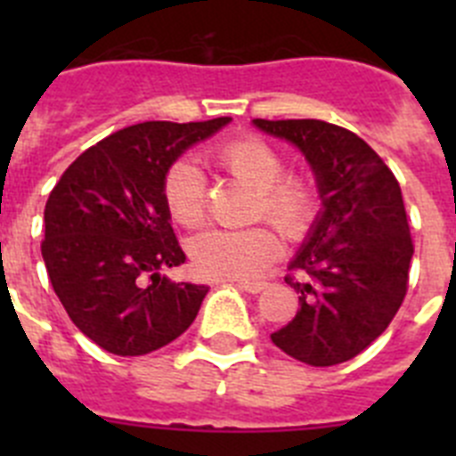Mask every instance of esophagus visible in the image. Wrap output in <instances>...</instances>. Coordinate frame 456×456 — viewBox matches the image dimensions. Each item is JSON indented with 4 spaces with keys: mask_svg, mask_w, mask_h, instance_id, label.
<instances>
[{
    "mask_svg": "<svg viewBox=\"0 0 456 456\" xmlns=\"http://www.w3.org/2000/svg\"><path fill=\"white\" fill-rule=\"evenodd\" d=\"M240 285L241 289H244V292H248V294H257V292H263L265 288H267V283H265V281H240Z\"/></svg>",
    "mask_w": 456,
    "mask_h": 456,
    "instance_id": "obj_1",
    "label": "esophagus"
}]
</instances>
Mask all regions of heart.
I'll return each instance as SVG.
<instances>
[{
  "label": "heart",
  "mask_w": 456,
  "mask_h": 456,
  "mask_svg": "<svg viewBox=\"0 0 456 456\" xmlns=\"http://www.w3.org/2000/svg\"><path fill=\"white\" fill-rule=\"evenodd\" d=\"M215 159L232 178L256 189V216L283 235H308L322 212L317 184L305 175H283L285 157L260 136H237L215 148ZM164 203L184 228L203 224L208 183L199 167L178 159L164 175ZM193 269L205 278H251L281 256V240L267 225L247 231H208L189 244Z\"/></svg>",
  "instance_id": "obj_1"
}]
</instances>
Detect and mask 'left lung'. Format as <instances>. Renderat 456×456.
Segmentation results:
<instances>
[{
  "label": "left lung",
  "mask_w": 456,
  "mask_h": 456,
  "mask_svg": "<svg viewBox=\"0 0 456 456\" xmlns=\"http://www.w3.org/2000/svg\"><path fill=\"white\" fill-rule=\"evenodd\" d=\"M299 148L315 173L322 212L289 263L297 315L272 342L301 363L329 368L388 329L409 288L413 256L400 183L361 136L315 118L253 120Z\"/></svg>",
  "instance_id": "obj_1"
}]
</instances>
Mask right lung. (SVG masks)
Returning a JSON list of instances; mask_svg holds the SVG:
<instances>
[{
    "label": "right lung",
    "mask_w": 456,
    "mask_h": 456,
    "mask_svg": "<svg viewBox=\"0 0 456 456\" xmlns=\"http://www.w3.org/2000/svg\"><path fill=\"white\" fill-rule=\"evenodd\" d=\"M228 123L132 125L84 151L52 189L40 244L47 276L72 324L104 352L151 354L199 315L208 285L159 273L187 260L162 187L189 146Z\"/></svg>",
    "instance_id": "obj_1"
}]
</instances>
